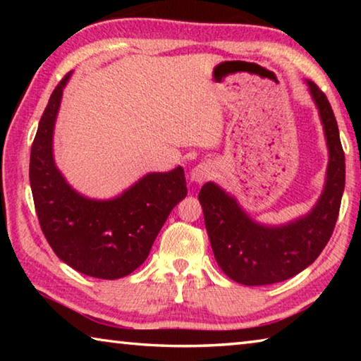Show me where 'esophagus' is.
<instances>
[{
	"instance_id": "34e87169",
	"label": "esophagus",
	"mask_w": 361,
	"mask_h": 361,
	"mask_svg": "<svg viewBox=\"0 0 361 361\" xmlns=\"http://www.w3.org/2000/svg\"><path fill=\"white\" fill-rule=\"evenodd\" d=\"M213 175V167L207 162H200L195 166L191 172H189V180L192 183H197V185H202L204 181H207Z\"/></svg>"
}]
</instances>
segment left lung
<instances>
[{
    "instance_id": "8db88e82",
    "label": "left lung",
    "mask_w": 361,
    "mask_h": 361,
    "mask_svg": "<svg viewBox=\"0 0 361 361\" xmlns=\"http://www.w3.org/2000/svg\"><path fill=\"white\" fill-rule=\"evenodd\" d=\"M305 84L319 109L328 146L325 185L310 212L290 223L269 226L250 216L216 183H205L199 192L213 255L237 283L258 286L291 279L319 258L333 234L345 185L344 151L326 95L309 79Z\"/></svg>"
}]
</instances>
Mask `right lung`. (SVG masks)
I'll list each match as a JSON object with an SVG mask.
<instances>
[{
  "mask_svg": "<svg viewBox=\"0 0 361 361\" xmlns=\"http://www.w3.org/2000/svg\"><path fill=\"white\" fill-rule=\"evenodd\" d=\"M68 73L54 90L30 154V186L41 229L65 264L89 277L114 280L148 258L159 231L173 207L186 197L185 172L143 175L111 199L78 192L54 159V129Z\"/></svg>",
  "mask_w": 361,
  "mask_h": 361,
  "instance_id": "add662e5",
  "label": "right lung"
}]
</instances>
